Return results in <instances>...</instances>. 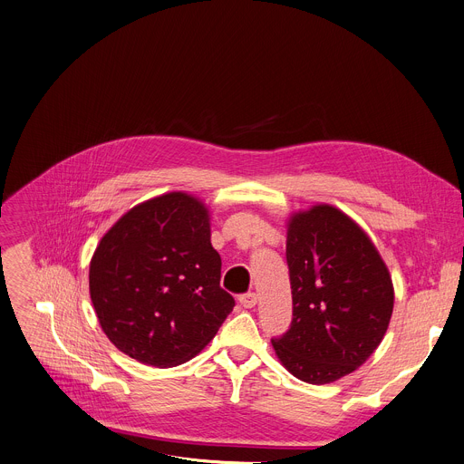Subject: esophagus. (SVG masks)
<instances>
[{"label":"esophagus","mask_w":464,"mask_h":464,"mask_svg":"<svg viewBox=\"0 0 464 464\" xmlns=\"http://www.w3.org/2000/svg\"><path fill=\"white\" fill-rule=\"evenodd\" d=\"M238 301H240V304H242L244 308H253V306L256 304V301H258V295H256L255 292H247V294H242V295L238 297Z\"/></svg>","instance_id":"1"}]
</instances>
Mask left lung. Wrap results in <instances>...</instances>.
Masks as SVG:
<instances>
[{"instance_id":"8db88e82","label":"left lung","mask_w":464,"mask_h":464,"mask_svg":"<svg viewBox=\"0 0 464 464\" xmlns=\"http://www.w3.org/2000/svg\"><path fill=\"white\" fill-rule=\"evenodd\" d=\"M292 323L272 338L283 365L308 383H330L380 345L392 283L369 237L347 215L315 206L292 217L286 240Z\"/></svg>"}]
</instances>
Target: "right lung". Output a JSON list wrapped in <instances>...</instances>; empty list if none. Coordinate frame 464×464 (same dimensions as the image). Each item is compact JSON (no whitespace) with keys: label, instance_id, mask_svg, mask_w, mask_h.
<instances>
[{"label":"right lung","instance_id":"add662e5","mask_svg":"<svg viewBox=\"0 0 464 464\" xmlns=\"http://www.w3.org/2000/svg\"><path fill=\"white\" fill-rule=\"evenodd\" d=\"M220 270L208 209L185 192H169L130 209L102 237L90 264V295L121 353L174 367L200 353L235 306Z\"/></svg>","mask_w":464,"mask_h":464}]
</instances>
